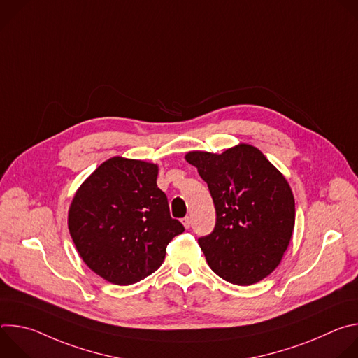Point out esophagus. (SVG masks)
I'll return each instance as SVG.
<instances>
[{"label":"esophagus","instance_id":"34e87169","mask_svg":"<svg viewBox=\"0 0 358 358\" xmlns=\"http://www.w3.org/2000/svg\"><path fill=\"white\" fill-rule=\"evenodd\" d=\"M182 224H184V227H185V228H189V225H191V220H189V217L182 218Z\"/></svg>","mask_w":358,"mask_h":358}]
</instances>
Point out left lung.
<instances>
[{
    "instance_id": "obj_1",
    "label": "left lung",
    "mask_w": 358,
    "mask_h": 358,
    "mask_svg": "<svg viewBox=\"0 0 358 358\" xmlns=\"http://www.w3.org/2000/svg\"><path fill=\"white\" fill-rule=\"evenodd\" d=\"M185 160L208 184L217 222L198 243L224 280L249 286L280 264L294 228V198L283 174L249 144L222 155L189 151Z\"/></svg>"
}]
</instances>
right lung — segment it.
<instances>
[{"label": "right lung", "instance_id": "obj_1", "mask_svg": "<svg viewBox=\"0 0 358 358\" xmlns=\"http://www.w3.org/2000/svg\"><path fill=\"white\" fill-rule=\"evenodd\" d=\"M152 163L113 157L76 191L68 227L83 262L115 285H131L160 268L169 242L184 232L170 215Z\"/></svg>", "mask_w": 358, "mask_h": 358}]
</instances>
